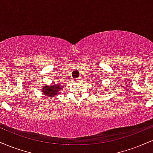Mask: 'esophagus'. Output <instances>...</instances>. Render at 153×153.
<instances>
[{
	"label": "esophagus",
	"instance_id": "1",
	"mask_svg": "<svg viewBox=\"0 0 153 153\" xmlns=\"http://www.w3.org/2000/svg\"><path fill=\"white\" fill-rule=\"evenodd\" d=\"M80 79H81V78H80V77H79V78L76 79V80H78H78H80Z\"/></svg>",
	"mask_w": 153,
	"mask_h": 153
}]
</instances>
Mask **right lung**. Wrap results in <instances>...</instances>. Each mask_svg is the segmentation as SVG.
I'll list each match as a JSON object with an SVG mask.
<instances>
[{
    "label": "right lung",
    "instance_id": "add662e5",
    "mask_svg": "<svg viewBox=\"0 0 153 153\" xmlns=\"http://www.w3.org/2000/svg\"><path fill=\"white\" fill-rule=\"evenodd\" d=\"M64 88V85H61L60 82H54V84H50L47 85L45 84L42 88V91L44 96L46 97L50 96V97L53 98L56 96V95L59 94V91Z\"/></svg>",
    "mask_w": 153,
    "mask_h": 153
}]
</instances>
